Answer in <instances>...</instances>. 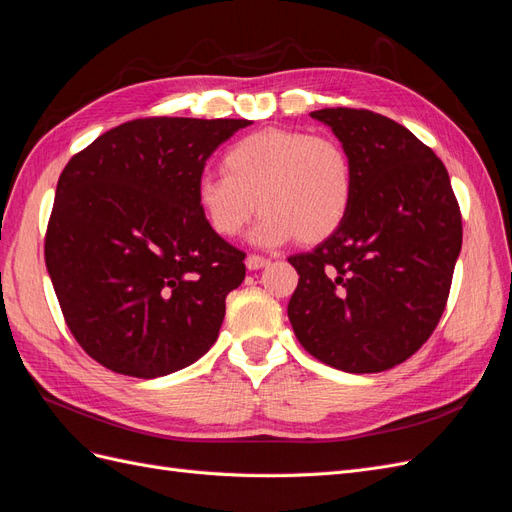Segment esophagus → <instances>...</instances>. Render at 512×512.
Masks as SVG:
<instances>
[{
    "mask_svg": "<svg viewBox=\"0 0 512 512\" xmlns=\"http://www.w3.org/2000/svg\"><path fill=\"white\" fill-rule=\"evenodd\" d=\"M269 258H265V256H258V254H250L245 258V267L250 269V271H256V269H262V267H267L269 265Z\"/></svg>",
    "mask_w": 512,
    "mask_h": 512,
    "instance_id": "esophagus-1",
    "label": "esophagus"
}]
</instances>
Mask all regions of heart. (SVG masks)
Wrapping results in <instances>:
<instances>
[{
    "mask_svg": "<svg viewBox=\"0 0 512 512\" xmlns=\"http://www.w3.org/2000/svg\"><path fill=\"white\" fill-rule=\"evenodd\" d=\"M352 194L354 166L337 138L284 128L239 138L224 151L222 173L196 179V205L215 235H241L262 209L258 245L324 241L344 224Z\"/></svg>",
    "mask_w": 512,
    "mask_h": 512,
    "instance_id": "1",
    "label": "heart"
}]
</instances>
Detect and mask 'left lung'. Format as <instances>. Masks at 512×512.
Instances as JSON below:
<instances>
[{
  "label": "left lung",
  "mask_w": 512,
  "mask_h": 512,
  "mask_svg": "<svg viewBox=\"0 0 512 512\" xmlns=\"http://www.w3.org/2000/svg\"><path fill=\"white\" fill-rule=\"evenodd\" d=\"M354 166L344 224L288 258V318L301 346L348 374L404 363L438 327L461 252V213L442 160L397 121L322 108Z\"/></svg>",
  "instance_id": "left-lung-1"
}]
</instances>
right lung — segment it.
I'll return each mask as SVG.
<instances>
[{
	"mask_svg": "<svg viewBox=\"0 0 512 512\" xmlns=\"http://www.w3.org/2000/svg\"><path fill=\"white\" fill-rule=\"evenodd\" d=\"M247 119H134L66 164L44 260L68 329L106 369L160 378L218 339L245 254L209 228L196 179Z\"/></svg>",
	"mask_w": 512,
	"mask_h": 512,
	"instance_id": "1",
	"label": "right lung"
}]
</instances>
